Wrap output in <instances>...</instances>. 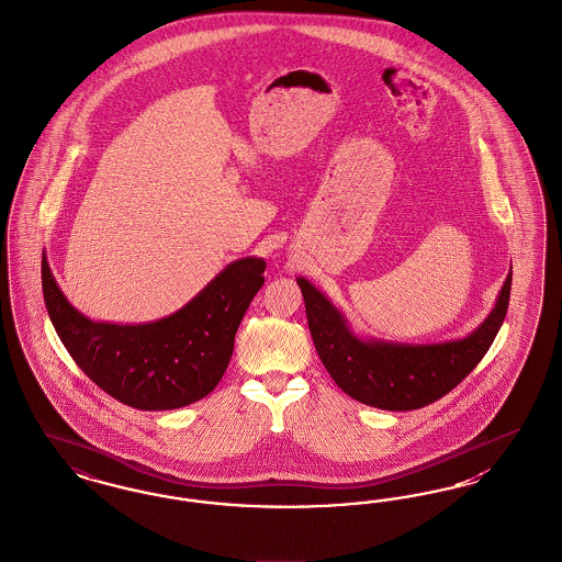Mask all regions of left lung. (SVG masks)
I'll use <instances>...</instances> for the list:
<instances>
[{"instance_id":"left-lung-1","label":"left lung","mask_w":562,"mask_h":562,"mask_svg":"<svg viewBox=\"0 0 562 562\" xmlns=\"http://www.w3.org/2000/svg\"><path fill=\"white\" fill-rule=\"evenodd\" d=\"M315 351L333 381L361 404L407 412L432 404L464 381L483 360L506 317L513 271L494 310L469 337L412 345L358 337L337 305L305 278H296Z\"/></svg>"}]
</instances>
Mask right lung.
I'll use <instances>...</instances> for the list:
<instances>
[{"mask_svg": "<svg viewBox=\"0 0 562 562\" xmlns=\"http://www.w3.org/2000/svg\"><path fill=\"white\" fill-rule=\"evenodd\" d=\"M263 270L261 257L232 261L176 314L148 324L93 322L77 312L45 252L42 284L58 337L91 381L121 404L160 412L194 404L222 381Z\"/></svg>", "mask_w": 562, "mask_h": 562, "instance_id": "obj_1", "label": "right lung"}]
</instances>
